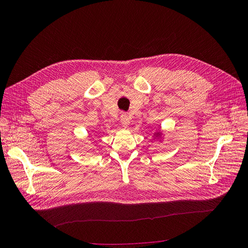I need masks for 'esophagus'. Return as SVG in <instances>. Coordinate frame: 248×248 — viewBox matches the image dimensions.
Listing matches in <instances>:
<instances>
[{
  "instance_id": "obj_1",
  "label": "esophagus",
  "mask_w": 248,
  "mask_h": 248,
  "mask_svg": "<svg viewBox=\"0 0 248 248\" xmlns=\"http://www.w3.org/2000/svg\"><path fill=\"white\" fill-rule=\"evenodd\" d=\"M121 123H122V125L124 126V127H127L129 125V118H128V116H127L126 114H124V115H122L121 116Z\"/></svg>"
}]
</instances>
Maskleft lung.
<instances>
[{"label": "left lung", "mask_w": 248, "mask_h": 248, "mask_svg": "<svg viewBox=\"0 0 248 248\" xmlns=\"http://www.w3.org/2000/svg\"><path fill=\"white\" fill-rule=\"evenodd\" d=\"M155 134H156V137H160V132H157Z\"/></svg>", "instance_id": "obj_1"}]
</instances>
